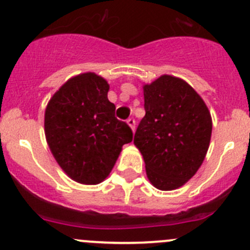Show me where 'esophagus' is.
Returning a JSON list of instances; mask_svg holds the SVG:
<instances>
[{
  "instance_id": "esophagus-1",
  "label": "esophagus",
  "mask_w": 250,
  "mask_h": 250,
  "mask_svg": "<svg viewBox=\"0 0 250 250\" xmlns=\"http://www.w3.org/2000/svg\"><path fill=\"white\" fill-rule=\"evenodd\" d=\"M127 123H128V125L132 128L133 132H134V130H135V120H134V118H128Z\"/></svg>"
}]
</instances>
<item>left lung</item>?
<instances>
[{
    "label": "left lung",
    "mask_w": 250,
    "mask_h": 250,
    "mask_svg": "<svg viewBox=\"0 0 250 250\" xmlns=\"http://www.w3.org/2000/svg\"><path fill=\"white\" fill-rule=\"evenodd\" d=\"M144 102L145 116L134 145L151 184L158 190H175L203 163L210 143V112L188 83L169 75L144 85Z\"/></svg>",
    "instance_id": "obj_1"
}]
</instances>
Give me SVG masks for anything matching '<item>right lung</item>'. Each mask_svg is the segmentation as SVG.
I'll use <instances>...</instances> for the list:
<instances>
[{"mask_svg": "<svg viewBox=\"0 0 250 250\" xmlns=\"http://www.w3.org/2000/svg\"><path fill=\"white\" fill-rule=\"evenodd\" d=\"M109 88L103 77L81 74L55 92L44 113L46 139L58 165L85 185L102 183L122 146L133 140L129 125L115 117Z\"/></svg>", "mask_w": 250, "mask_h": 250, "instance_id": "obj_1", "label": "right lung"}]
</instances>
